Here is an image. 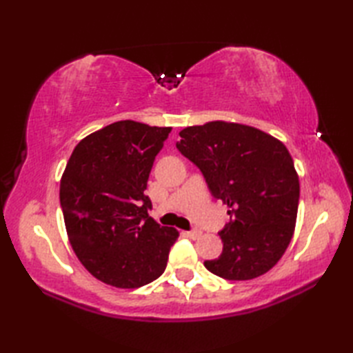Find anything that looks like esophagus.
Returning a JSON list of instances; mask_svg holds the SVG:
<instances>
[{
	"label": "esophagus",
	"instance_id": "esophagus-1",
	"mask_svg": "<svg viewBox=\"0 0 353 353\" xmlns=\"http://www.w3.org/2000/svg\"><path fill=\"white\" fill-rule=\"evenodd\" d=\"M200 235H201V230H200V229H192V230H190V232H186V236H190V238H192V239L199 238Z\"/></svg>",
	"mask_w": 353,
	"mask_h": 353
}]
</instances>
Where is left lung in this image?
Segmentation results:
<instances>
[{
	"label": "left lung",
	"instance_id": "1",
	"mask_svg": "<svg viewBox=\"0 0 353 353\" xmlns=\"http://www.w3.org/2000/svg\"><path fill=\"white\" fill-rule=\"evenodd\" d=\"M179 134V152L229 206L230 220L219 232L223 252L205 267L228 281L267 273L287 250L297 219L301 186L287 147L254 127L226 121L185 127Z\"/></svg>",
	"mask_w": 353,
	"mask_h": 353
}]
</instances>
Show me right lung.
<instances>
[{
	"label": "right lung",
	"instance_id": "1",
	"mask_svg": "<svg viewBox=\"0 0 353 353\" xmlns=\"http://www.w3.org/2000/svg\"><path fill=\"white\" fill-rule=\"evenodd\" d=\"M171 127L117 121L81 139L61 179V206L70 243L97 279L139 288L167 267L174 228L157 224L144 191Z\"/></svg>",
	"mask_w": 353,
	"mask_h": 353
}]
</instances>
